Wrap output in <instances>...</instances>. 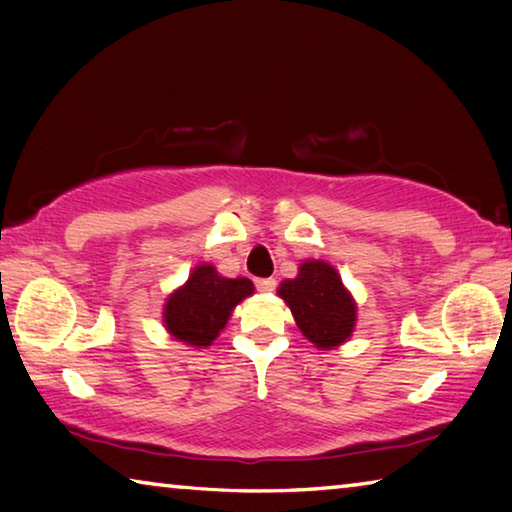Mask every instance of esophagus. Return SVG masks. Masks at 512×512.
I'll return each instance as SVG.
<instances>
[{
    "mask_svg": "<svg viewBox=\"0 0 512 512\" xmlns=\"http://www.w3.org/2000/svg\"><path fill=\"white\" fill-rule=\"evenodd\" d=\"M255 287L262 293H271L277 287V282L273 280V277H259V280H255Z\"/></svg>",
    "mask_w": 512,
    "mask_h": 512,
    "instance_id": "1",
    "label": "esophagus"
}]
</instances>
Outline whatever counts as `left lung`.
<instances>
[{
    "label": "left lung",
    "instance_id": "8db88e82",
    "mask_svg": "<svg viewBox=\"0 0 512 512\" xmlns=\"http://www.w3.org/2000/svg\"><path fill=\"white\" fill-rule=\"evenodd\" d=\"M277 296L289 305L302 336L320 350L339 348L357 325V302L336 268L320 259L300 264L298 277L284 280Z\"/></svg>",
    "mask_w": 512,
    "mask_h": 512
}]
</instances>
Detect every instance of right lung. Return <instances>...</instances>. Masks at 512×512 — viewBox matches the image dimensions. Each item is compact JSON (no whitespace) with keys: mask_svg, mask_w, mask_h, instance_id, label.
Returning <instances> with one entry per match:
<instances>
[{"mask_svg":"<svg viewBox=\"0 0 512 512\" xmlns=\"http://www.w3.org/2000/svg\"><path fill=\"white\" fill-rule=\"evenodd\" d=\"M248 277H223L212 264H201L189 273V280L167 298L162 318L173 339L207 348L228 323L241 300L253 296Z\"/></svg>","mask_w":512,"mask_h":512,"instance_id":"add662e5","label":"right lung"}]
</instances>
